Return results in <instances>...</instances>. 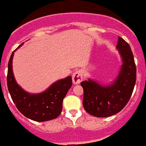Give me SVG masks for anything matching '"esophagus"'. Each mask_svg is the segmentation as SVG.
Here are the masks:
<instances>
[{
	"label": "esophagus",
	"instance_id": "esophagus-1",
	"mask_svg": "<svg viewBox=\"0 0 146 146\" xmlns=\"http://www.w3.org/2000/svg\"><path fill=\"white\" fill-rule=\"evenodd\" d=\"M83 78V74L81 70H77L73 74V82L74 85H78L82 82Z\"/></svg>",
	"mask_w": 146,
	"mask_h": 146
}]
</instances>
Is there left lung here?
Listing matches in <instances>:
<instances>
[{
  "mask_svg": "<svg viewBox=\"0 0 146 146\" xmlns=\"http://www.w3.org/2000/svg\"><path fill=\"white\" fill-rule=\"evenodd\" d=\"M116 48L122 64L112 83L102 85L91 79L81 82L84 90V109L88 113L98 118L110 117L122 110L128 103L136 83L137 69L131 47L118 36Z\"/></svg>",
  "mask_w": 146,
  "mask_h": 146,
  "instance_id": "1",
  "label": "left lung"
}]
</instances>
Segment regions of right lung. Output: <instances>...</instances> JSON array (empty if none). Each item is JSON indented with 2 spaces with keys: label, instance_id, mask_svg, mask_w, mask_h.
<instances>
[{
  "label": "right lung",
  "instance_id": "obj_1",
  "mask_svg": "<svg viewBox=\"0 0 146 146\" xmlns=\"http://www.w3.org/2000/svg\"><path fill=\"white\" fill-rule=\"evenodd\" d=\"M15 51L12 53L8 63L7 81L12 100L18 110L29 119L40 122L58 117L62 111L63 100L73 84L72 77L70 76L59 79L41 93H28L18 85L14 77L13 58Z\"/></svg>",
  "mask_w": 146,
  "mask_h": 146
}]
</instances>
